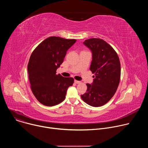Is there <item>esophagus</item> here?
Masks as SVG:
<instances>
[{"label": "esophagus", "mask_w": 148, "mask_h": 148, "mask_svg": "<svg viewBox=\"0 0 148 148\" xmlns=\"http://www.w3.org/2000/svg\"><path fill=\"white\" fill-rule=\"evenodd\" d=\"M74 82H75V83H76V84H79V83H81V81H77V80H76V79L74 80Z\"/></svg>", "instance_id": "obj_1"}]
</instances>
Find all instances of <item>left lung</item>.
Wrapping results in <instances>:
<instances>
[{"label":"left lung","mask_w":148,"mask_h":148,"mask_svg":"<svg viewBox=\"0 0 148 148\" xmlns=\"http://www.w3.org/2000/svg\"><path fill=\"white\" fill-rule=\"evenodd\" d=\"M84 44L92 53L90 70L95 79L87 84V92L82 99L92 107L106 104L114 95L121 78V64L115 50L106 41L98 38L85 40Z\"/></svg>","instance_id":"left-lung-1"}]
</instances>
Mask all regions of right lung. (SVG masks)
Segmentation results:
<instances>
[{
    "mask_svg": "<svg viewBox=\"0 0 148 148\" xmlns=\"http://www.w3.org/2000/svg\"><path fill=\"white\" fill-rule=\"evenodd\" d=\"M75 41V39L51 36L42 41L32 52L27 65L29 78L32 91L41 104L51 107L65 99L74 78L56 74V71Z\"/></svg>",
    "mask_w": 148,
    "mask_h": 148,
    "instance_id": "add662e5",
    "label": "right lung"
}]
</instances>
